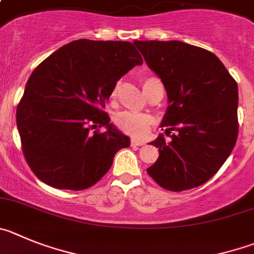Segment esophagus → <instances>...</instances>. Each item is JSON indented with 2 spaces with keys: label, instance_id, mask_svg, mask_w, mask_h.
Returning a JSON list of instances; mask_svg holds the SVG:
<instances>
[{
  "label": "esophagus",
  "instance_id": "obj_1",
  "mask_svg": "<svg viewBox=\"0 0 254 254\" xmlns=\"http://www.w3.org/2000/svg\"><path fill=\"white\" fill-rule=\"evenodd\" d=\"M131 145L132 146H142L145 145V141H141V139H132L131 141Z\"/></svg>",
  "mask_w": 254,
  "mask_h": 254
}]
</instances>
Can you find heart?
Listing matches in <instances>:
<instances>
[{
    "mask_svg": "<svg viewBox=\"0 0 254 254\" xmlns=\"http://www.w3.org/2000/svg\"><path fill=\"white\" fill-rule=\"evenodd\" d=\"M155 84H161L160 79L155 78V76H148V78L143 79L142 87L143 90H145V94ZM116 94H117V87H115L112 89V98H115ZM150 123V117H147V116L145 115L131 113V112H122V113L117 115V117H116V125H117L118 129H121V131L125 132V133L133 137L143 136V134L147 132Z\"/></svg>",
    "mask_w": 254,
    "mask_h": 254,
    "instance_id": "obj_1",
    "label": "heart"
}]
</instances>
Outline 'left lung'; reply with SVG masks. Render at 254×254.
<instances>
[{
  "instance_id": "obj_1",
  "label": "left lung",
  "mask_w": 254,
  "mask_h": 254,
  "mask_svg": "<svg viewBox=\"0 0 254 254\" xmlns=\"http://www.w3.org/2000/svg\"><path fill=\"white\" fill-rule=\"evenodd\" d=\"M167 94L160 151L147 173L161 188L183 191L213 178L238 136V85L218 57L183 41H133Z\"/></svg>"
}]
</instances>
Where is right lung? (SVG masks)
Segmentation results:
<instances>
[{
  "mask_svg": "<svg viewBox=\"0 0 254 254\" xmlns=\"http://www.w3.org/2000/svg\"><path fill=\"white\" fill-rule=\"evenodd\" d=\"M142 58L128 41L80 39L58 49L32 71L16 111L25 159L48 185L84 190L131 145L102 111L117 81ZM103 125V134L90 133Z\"/></svg>",
  "mask_w": 254,
  "mask_h": 254,
  "instance_id": "right-lung-1",
  "label": "right lung"
}]
</instances>
